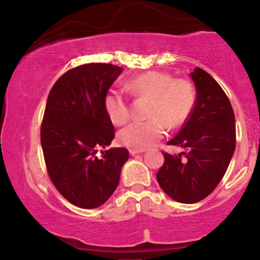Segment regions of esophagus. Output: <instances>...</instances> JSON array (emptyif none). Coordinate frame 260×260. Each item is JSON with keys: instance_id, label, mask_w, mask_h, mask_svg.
I'll return each mask as SVG.
<instances>
[{"instance_id": "obj_1", "label": "esophagus", "mask_w": 260, "mask_h": 260, "mask_svg": "<svg viewBox=\"0 0 260 260\" xmlns=\"http://www.w3.org/2000/svg\"><path fill=\"white\" fill-rule=\"evenodd\" d=\"M143 153V150H136V149H131L129 150V154L132 155V156H134V155H137V154H142Z\"/></svg>"}]
</instances>
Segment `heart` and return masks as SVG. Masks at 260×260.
I'll return each instance as SVG.
<instances>
[{
	"mask_svg": "<svg viewBox=\"0 0 260 260\" xmlns=\"http://www.w3.org/2000/svg\"><path fill=\"white\" fill-rule=\"evenodd\" d=\"M127 89L137 98H150L147 121L128 124L118 133L124 147L144 150L165 136L168 124L177 128L186 123L196 105V91L186 79H174L171 74L149 71L134 77ZM104 109L112 123L122 126L131 118L127 96L121 90H110L104 98Z\"/></svg>",
	"mask_w": 260,
	"mask_h": 260,
	"instance_id": "obj_1",
	"label": "heart"
}]
</instances>
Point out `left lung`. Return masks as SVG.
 <instances>
[{
    "label": "left lung",
    "instance_id": "obj_1",
    "mask_svg": "<svg viewBox=\"0 0 260 260\" xmlns=\"http://www.w3.org/2000/svg\"><path fill=\"white\" fill-rule=\"evenodd\" d=\"M190 77L197 88L194 109L177 136L168 142L184 151H164L165 161L156 174L164 192L184 204L201 202L215 189L236 148L235 113L228 95L202 68H196Z\"/></svg>",
    "mask_w": 260,
    "mask_h": 260
}]
</instances>
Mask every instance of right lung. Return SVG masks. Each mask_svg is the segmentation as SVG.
<instances>
[{"label": "right lung", "instance_id": "obj_1", "mask_svg": "<svg viewBox=\"0 0 260 260\" xmlns=\"http://www.w3.org/2000/svg\"><path fill=\"white\" fill-rule=\"evenodd\" d=\"M121 72L109 63L78 66L59 77L47 98L40 129L45 165L56 189L76 207L103 205L117 188L129 156L124 148L96 156L115 137L104 98Z\"/></svg>", "mask_w": 260, "mask_h": 260}]
</instances>
